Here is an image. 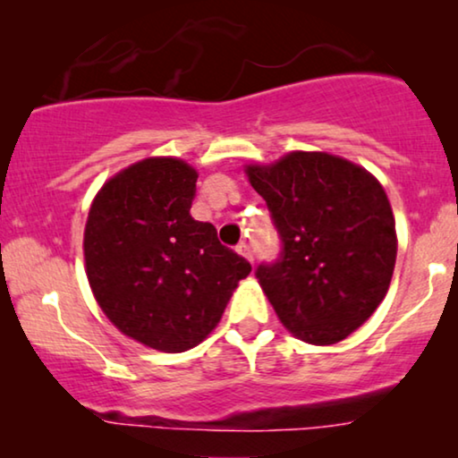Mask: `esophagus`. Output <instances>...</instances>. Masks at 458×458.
<instances>
[{
    "label": "esophagus",
    "mask_w": 458,
    "mask_h": 458,
    "mask_svg": "<svg viewBox=\"0 0 458 458\" xmlns=\"http://www.w3.org/2000/svg\"><path fill=\"white\" fill-rule=\"evenodd\" d=\"M237 252H240L248 262H254V250L250 243H246V242L240 243V246H237Z\"/></svg>",
    "instance_id": "esophagus-1"
}]
</instances>
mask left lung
<instances>
[{
  "label": "left lung",
  "mask_w": 458,
  "mask_h": 458,
  "mask_svg": "<svg viewBox=\"0 0 458 458\" xmlns=\"http://www.w3.org/2000/svg\"><path fill=\"white\" fill-rule=\"evenodd\" d=\"M267 199L284 256L260 265L259 284L293 337L331 346L377 310L396 265V221L367 168L327 152H290L246 165Z\"/></svg>",
  "instance_id": "1"
}]
</instances>
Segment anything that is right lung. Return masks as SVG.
<instances>
[{
    "mask_svg": "<svg viewBox=\"0 0 458 458\" xmlns=\"http://www.w3.org/2000/svg\"><path fill=\"white\" fill-rule=\"evenodd\" d=\"M198 171L149 156L110 177L85 223V273L110 323L160 352H185L221 321L252 267L190 215Z\"/></svg>",
    "mask_w": 458,
    "mask_h": 458,
    "instance_id": "right-lung-1",
    "label": "right lung"
}]
</instances>
